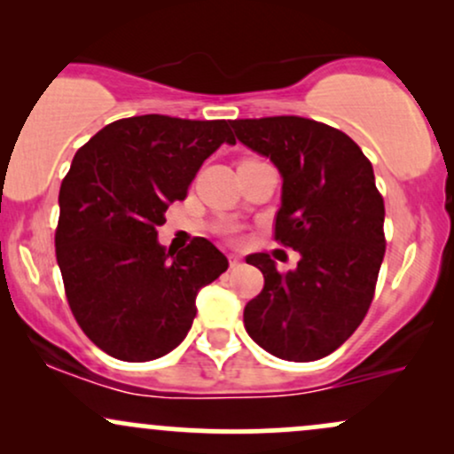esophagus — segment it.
<instances>
[{
  "instance_id": "obj_1",
  "label": "esophagus",
  "mask_w": 454,
  "mask_h": 454,
  "mask_svg": "<svg viewBox=\"0 0 454 454\" xmlns=\"http://www.w3.org/2000/svg\"><path fill=\"white\" fill-rule=\"evenodd\" d=\"M228 260H231V267H239V264H241V258L234 256V254H231V256H228Z\"/></svg>"
}]
</instances>
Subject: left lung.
I'll return each mask as SVG.
<instances>
[{
	"mask_svg": "<svg viewBox=\"0 0 454 454\" xmlns=\"http://www.w3.org/2000/svg\"><path fill=\"white\" fill-rule=\"evenodd\" d=\"M231 126L278 166L275 241L301 254L288 273L269 254L245 258L264 275L262 293L245 305V331L284 361H317L356 331L376 293L387 239L372 161L348 134L314 119L281 114Z\"/></svg>",
	"mask_w": 454,
	"mask_h": 454,
	"instance_id": "obj_1",
	"label": "left lung"
}]
</instances>
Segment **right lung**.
Returning a JSON list of instances; mask_svg holds the SVG:
<instances>
[{"label":"right lung","mask_w":454,"mask_h":454,"mask_svg":"<svg viewBox=\"0 0 454 454\" xmlns=\"http://www.w3.org/2000/svg\"><path fill=\"white\" fill-rule=\"evenodd\" d=\"M222 143H237L226 119H119L76 151L61 181L55 254L67 305L82 333L119 361L175 350L194 322L198 290L228 269L207 239L175 254L155 231Z\"/></svg>","instance_id":"add662e5"}]
</instances>
